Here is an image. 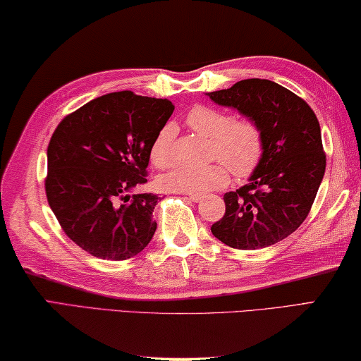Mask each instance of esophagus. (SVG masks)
<instances>
[{"instance_id": "1", "label": "esophagus", "mask_w": 361, "mask_h": 361, "mask_svg": "<svg viewBox=\"0 0 361 361\" xmlns=\"http://www.w3.org/2000/svg\"><path fill=\"white\" fill-rule=\"evenodd\" d=\"M185 197L190 200V202H202L203 200L202 195H195V193H185Z\"/></svg>"}]
</instances>
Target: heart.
<instances>
[{
	"label": "heart",
	"mask_w": 361,
	"mask_h": 361,
	"mask_svg": "<svg viewBox=\"0 0 361 361\" xmlns=\"http://www.w3.org/2000/svg\"><path fill=\"white\" fill-rule=\"evenodd\" d=\"M187 125L195 133L211 140L212 163L203 168L180 166L159 179L169 192L204 195L228 182V169L235 177L251 176L264 155V133L252 118H233L228 111L195 105L187 114ZM177 129L173 123L157 133L150 147V159L158 168H169L176 159Z\"/></svg>",
	"instance_id": "b5f03b06"
}]
</instances>
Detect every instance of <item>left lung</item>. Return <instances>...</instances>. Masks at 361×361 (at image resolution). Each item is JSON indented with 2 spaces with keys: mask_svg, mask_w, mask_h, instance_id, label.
Returning a JSON list of instances; mask_svg holds the SVG:
<instances>
[{
  "mask_svg": "<svg viewBox=\"0 0 361 361\" xmlns=\"http://www.w3.org/2000/svg\"><path fill=\"white\" fill-rule=\"evenodd\" d=\"M208 96L256 120L264 133L261 163L246 185L224 195L226 214L211 232L235 250L279 243L309 216L326 168L314 110L270 80H241Z\"/></svg>",
  "mask_w": 361,
  "mask_h": 361,
  "instance_id": "8db88e82",
  "label": "left lung"
}]
</instances>
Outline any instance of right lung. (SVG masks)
<instances>
[{
    "mask_svg": "<svg viewBox=\"0 0 361 361\" xmlns=\"http://www.w3.org/2000/svg\"><path fill=\"white\" fill-rule=\"evenodd\" d=\"M174 105L168 99L110 92L59 123L47 145L46 197L65 235L107 261H126L157 230L147 182L150 147Z\"/></svg>",
    "mask_w": 361,
    "mask_h": 361,
    "instance_id": "add662e5",
    "label": "right lung"
}]
</instances>
